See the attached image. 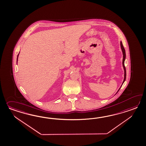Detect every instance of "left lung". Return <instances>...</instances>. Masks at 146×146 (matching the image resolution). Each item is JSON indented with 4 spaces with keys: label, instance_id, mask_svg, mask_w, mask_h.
Wrapping results in <instances>:
<instances>
[{
    "label": "left lung",
    "instance_id": "obj_1",
    "mask_svg": "<svg viewBox=\"0 0 146 146\" xmlns=\"http://www.w3.org/2000/svg\"><path fill=\"white\" fill-rule=\"evenodd\" d=\"M120 47H121V50H122L123 55V70H124V79H123V83H122L121 86H120V88H119L118 91H117L116 94L118 93V92L119 91L120 88H121V87L122 86V85L123 84L124 82H125V80H126V68H125V64H124V63H125V58H126V52H125V50L124 48H123V43H122V42H121V41H120Z\"/></svg>",
    "mask_w": 146,
    "mask_h": 146
}]
</instances>
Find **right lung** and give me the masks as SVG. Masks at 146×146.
<instances>
[{
    "mask_svg": "<svg viewBox=\"0 0 146 146\" xmlns=\"http://www.w3.org/2000/svg\"><path fill=\"white\" fill-rule=\"evenodd\" d=\"M19 54H18V56H17V62L18 61V56H19Z\"/></svg>",
    "mask_w": 146,
    "mask_h": 146,
    "instance_id": "add662e5",
    "label": "right lung"
}]
</instances>
